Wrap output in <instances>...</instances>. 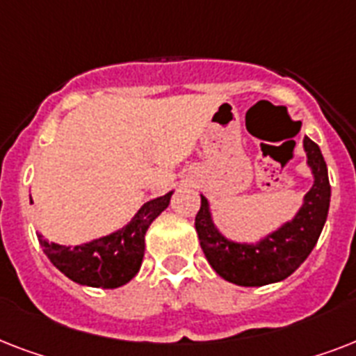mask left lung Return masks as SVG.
Returning <instances> with one entry per match:
<instances>
[{"mask_svg":"<svg viewBox=\"0 0 356 356\" xmlns=\"http://www.w3.org/2000/svg\"><path fill=\"white\" fill-rule=\"evenodd\" d=\"M303 147L314 184L292 222L281 225L260 242L238 243L223 236L212 222L209 200L201 195L195 231L209 264L225 281L238 286H264L282 281L292 275L314 249L329 212L331 184L318 144L305 136Z\"/></svg>","mask_w":356,"mask_h":356,"instance_id":"obj_1","label":"left lung"}]
</instances>
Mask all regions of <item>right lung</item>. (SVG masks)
Returning a JSON list of instances; mask_svg holds the SVG:
<instances>
[{
  "mask_svg": "<svg viewBox=\"0 0 356 356\" xmlns=\"http://www.w3.org/2000/svg\"><path fill=\"white\" fill-rule=\"evenodd\" d=\"M173 192L147 201L131 222L120 231L75 248L47 242L38 234V242L53 266L72 281L94 288H118L138 273L145 251V231L168 205Z\"/></svg>",
  "mask_w": 356,
  "mask_h": 356,
  "instance_id": "add662e5",
  "label": "right lung"
}]
</instances>
